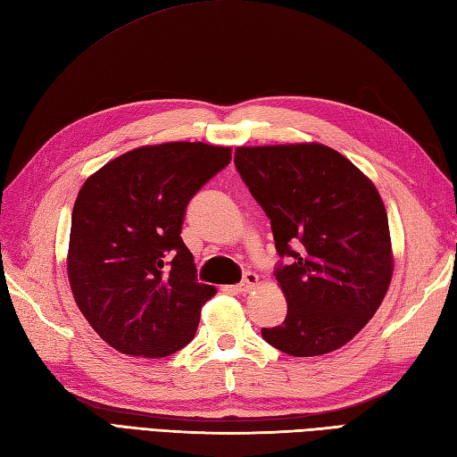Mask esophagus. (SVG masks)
Returning a JSON list of instances; mask_svg holds the SVG:
<instances>
[{
    "label": "esophagus",
    "mask_w": 457,
    "mask_h": 457,
    "mask_svg": "<svg viewBox=\"0 0 457 457\" xmlns=\"http://www.w3.org/2000/svg\"><path fill=\"white\" fill-rule=\"evenodd\" d=\"M257 284H259V277H257V274H254V272H247L245 278H243V280L236 286V290H237L239 294H247V292H251Z\"/></svg>",
    "instance_id": "obj_1"
}]
</instances>
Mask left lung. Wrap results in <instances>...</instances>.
<instances>
[{"label":"left lung","mask_w":457,"mask_h":457,"mask_svg":"<svg viewBox=\"0 0 457 457\" xmlns=\"http://www.w3.org/2000/svg\"><path fill=\"white\" fill-rule=\"evenodd\" d=\"M236 167L267 212L288 313L262 338L290 356H321L362 331L394 277L387 212L376 185L317 142L241 145Z\"/></svg>","instance_id":"obj_1"}]
</instances>
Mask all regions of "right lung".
Returning a JSON list of instances; mask_svg holds the SVG:
<instances>
[{
  "label": "right lung",
  "mask_w": 457,
  "mask_h": 457,
  "mask_svg": "<svg viewBox=\"0 0 457 457\" xmlns=\"http://www.w3.org/2000/svg\"><path fill=\"white\" fill-rule=\"evenodd\" d=\"M231 159L203 142L142 145L87 177L71 212L68 280L79 312L122 354L163 358L193 341L216 294L180 237L188 200Z\"/></svg>",
  "instance_id": "1"
}]
</instances>
